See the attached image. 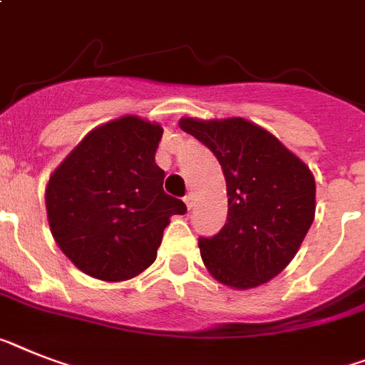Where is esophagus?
<instances>
[{
  "instance_id": "esophagus-1",
  "label": "esophagus",
  "mask_w": 365,
  "mask_h": 365,
  "mask_svg": "<svg viewBox=\"0 0 365 365\" xmlns=\"http://www.w3.org/2000/svg\"><path fill=\"white\" fill-rule=\"evenodd\" d=\"M183 202H185V206H187V210H191L192 204H195V197H192L191 192H189V195H185V197H183Z\"/></svg>"
}]
</instances>
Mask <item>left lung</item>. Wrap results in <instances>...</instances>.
Instances as JSON below:
<instances>
[{
  "label": "left lung",
  "instance_id": "left-lung-1",
  "mask_svg": "<svg viewBox=\"0 0 365 365\" xmlns=\"http://www.w3.org/2000/svg\"><path fill=\"white\" fill-rule=\"evenodd\" d=\"M180 128L213 152L226 180L225 226L211 237H198L207 271L237 289L265 284L292 262L312 226L310 168L277 137L243 118H182Z\"/></svg>",
  "mask_w": 365,
  "mask_h": 365
}]
</instances>
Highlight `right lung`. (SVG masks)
I'll use <instances>...</instances> for the list:
<instances>
[{
	"mask_svg": "<svg viewBox=\"0 0 365 365\" xmlns=\"http://www.w3.org/2000/svg\"><path fill=\"white\" fill-rule=\"evenodd\" d=\"M161 135V125L122 116L91 131L51 174V234L91 277H137L154 263L170 215L187 211L163 191L165 170L154 161Z\"/></svg>",
	"mask_w": 365,
	"mask_h": 365,
	"instance_id": "add662e5",
	"label": "right lung"
}]
</instances>
